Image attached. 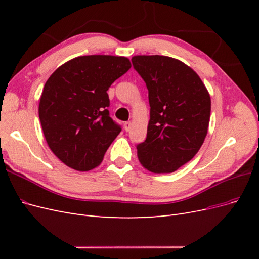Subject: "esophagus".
Returning a JSON list of instances; mask_svg holds the SVG:
<instances>
[{
  "label": "esophagus",
  "instance_id": "esophagus-1",
  "mask_svg": "<svg viewBox=\"0 0 259 259\" xmlns=\"http://www.w3.org/2000/svg\"><path fill=\"white\" fill-rule=\"evenodd\" d=\"M131 125H132V123H131L130 121L125 122V123H124V130L126 131V132H128V131H130V128H131Z\"/></svg>",
  "mask_w": 259,
  "mask_h": 259
}]
</instances>
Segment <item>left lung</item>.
<instances>
[{"mask_svg": "<svg viewBox=\"0 0 259 259\" xmlns=\"http://www.w3.org/2000/svg\"><path fill=\"white\" fill-rule=\"evenodd\" d=\"M132 62L147 85L150 105L138 160L152 173H173L204 143L210 117L208 91L197 72L178 59L138 55Z\"/></svg>", "mask_w": 259, "mask_h": 259, "instance_id": "obj_1", "label": "left lung"}]
</instances>
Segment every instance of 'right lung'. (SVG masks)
Segmentation results:
<instances>
[{
    "mask_svg": "<svg viewBox=\"0 0 259 259\" xmlns=\"http://www.w3.org/2000/svg\"><path fill=\"white\" fill-rule=\"evenodd\" d=\"M131 67L122 56H80L61 65L46 81L38 117L46 143L67 166L80 171L97 167L120 134L107 109V91Z\"/></svg>",
    "mask_w": 259,
    "mask_h": 259,
    "instance_id": "obj_1",
    "label": "right lung"
}]
</instances>
